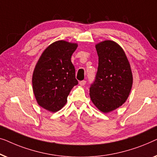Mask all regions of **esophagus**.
<instances>
[{
	"label": "esophagus",
	"mask_w": 157,
	"mask_h": 157,
	"mask_svg": "<svg viewBox=\"0 0 157 157\" xmlns=\"http://www.w3.org/2000/svg\"><path fill=\"white\" fill-rule=\"evenodd\" d=\"M79 85H80L81 86H84L86 84V81L85 80H82V81H80L79 82Z\"/></svg>",
	"instance_id": "esophagus-1"
}]
</instances>
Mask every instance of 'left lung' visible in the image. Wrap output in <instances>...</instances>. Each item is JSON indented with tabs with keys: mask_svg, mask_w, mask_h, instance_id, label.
I'll list each match as a JSON object with an SVG mask.
<instances>
[{
	"mask_svg": "<svg viewBox=\"0 0 157 157\" xmlns=\"http://www.w3.org/2000/svg\"><path fill=\"white\" fill-rule=\"evenodd\" d=\"M98 72L90 87L94 105L104 113L122 106L129 97L133 82L129 61L122 48L112 40L96 45Z\"/></svg>",
	"mask_w": 157,
	"mask_h": 157,
	"instance_id": "8db88e82",
	"label": "left lung"
}]
</instances>
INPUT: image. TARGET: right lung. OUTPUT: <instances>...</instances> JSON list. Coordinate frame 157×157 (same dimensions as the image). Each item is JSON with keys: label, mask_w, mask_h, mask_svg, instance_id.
<instances>
[{"label": "right lung", "mask_w": 157, "mask_h": 157, "mask_svg": "<svg viewBox=\"0 0 157 157\" xmlns=\"http://www.w3.org/2000/svg\"><path fill=\"white\" fill-rule=\"evenodd\" d=\"M77 48L76 43L55 42L37 61L33 75V90L38 105L48 111L62 109L71 90L78 84L71 62Z\"/></svg>", "instance_id": "right-lung-1"}]
</instances>
